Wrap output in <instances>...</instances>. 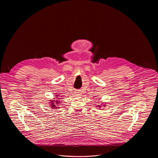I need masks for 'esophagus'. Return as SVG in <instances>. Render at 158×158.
Instances as JSON below:
<instances>
[{
  "label": "esophagus",
  "instance_id": "obj_1",
  "mask_svg": "<svg viewBox=\"0 0 158 158\" xmlns=\"http://www.w3.org/2000/svg\"><path fill=\"white\" fill-rule=\"evenodd\" d=\"M74 94H76V95H77V96H79V95H81L80 94H81V92H80V91L79 90H77V89H76V90H75V92H74Z\"/></svg>",
  "mask_w": 158,
  "mask_h": 158
}]
</instances>
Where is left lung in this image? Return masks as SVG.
<instances>
[{
	"instance_id": "8db88e82",
	"label": "left lung",
	"mask_w": 158,
	"mask_h": 158,
	"mask_svg": "<svg viewBox=\"0 0 158 158\" xmlns=\"http://www.w3.org/2000/svg\"><path fill=\"white\" fill-rule=\"evenodd\" d=\"M104 106H106V105H104ZM98 106L99 107H101V106H99V105H98Z\"/></svg>"
}]
</instances>
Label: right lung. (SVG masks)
<instances>
[{
	"mask_svg": "<svg viewBox=\"0 0 158 158\" xmlns=\"http://www.w3.org/2000/svg\"><path fill=\"white\" fill-rule=\"evenodd\" d=\"M59 96H60V95H56V97H56V98H57V99L56 101H55V100H52V101H50L51 102H49L50 103H51V107H52V108H58V107H57V106H58L57 104H61L60 102L61 101H57V100H60V98H58V97Z\"/></svg>",
	"mask_w": 158,
	"mask_h": 158,
	"instance_id": "add662e5",
	"label": "right lung"
}]
</instances>
